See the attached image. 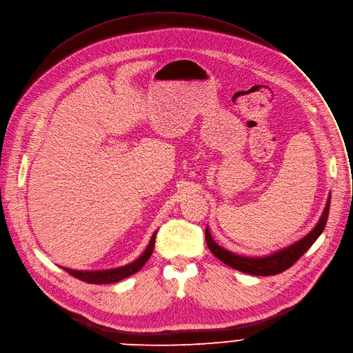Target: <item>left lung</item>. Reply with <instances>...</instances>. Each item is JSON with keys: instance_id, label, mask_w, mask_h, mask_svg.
<instances>
[{"instance_id": "left-lung-1", "label": "left lung", "mask_w": 353, "mask_h": 353, "mask_svg": "<svg viewBox=\"0 0 353 353\" xmlns=\"http://www.w3.org/2000/svg\"><path fill=\"white\" fill-rule=\"evenodd\" d=\"M330 205H331V194L328 196L325 208L319 216L316 225L300 241L288 245L285 248H281L273 253L265 254V256H243V254H238L234 253L225 248L219 246L214 239L212 235L208 230V227L205 228V241L207 245L210 248V250L214 253V256L222 262L225 263L227 266L248 273V274H253V276H273V274H279L284 270H287L288 268H292L301 256L312 246V243L318 239V236L323 234L325 223L328 219V212H330Z\"/></svg>"}]
</instances>
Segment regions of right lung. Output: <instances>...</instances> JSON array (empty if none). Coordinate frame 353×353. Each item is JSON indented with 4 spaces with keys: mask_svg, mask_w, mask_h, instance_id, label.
Returning a JSON list of instances; mask_svg holds the SVG:
<instances>
[{
    "mask_svg": "<svg viewBox=\"0 0 353 353\" xmlns=\"http://www.w3.org/2000/svg\"><path fill=\"white\" fill-rule=\"evenodd\" d=\"M156 234H157V231L153 232V235L149 241V245L146 246V249L143 250V253L139 256V258L135 259L131 263L125 265V266H119V268H114V269H105V270H74V269H68V268H61V269L66 270L69 274L80 279L81 281H85V283H90V284L117 283L122 279H126V277L135 274L137 272H139L143 268V265L148 262V259L150 258V254L153 252Z\"/></svg>",
    "mask_w": 353,
    "mask_h": 353,
    "instance_id": "add662e5",
    "label": "right lung"
}]
</instances>
